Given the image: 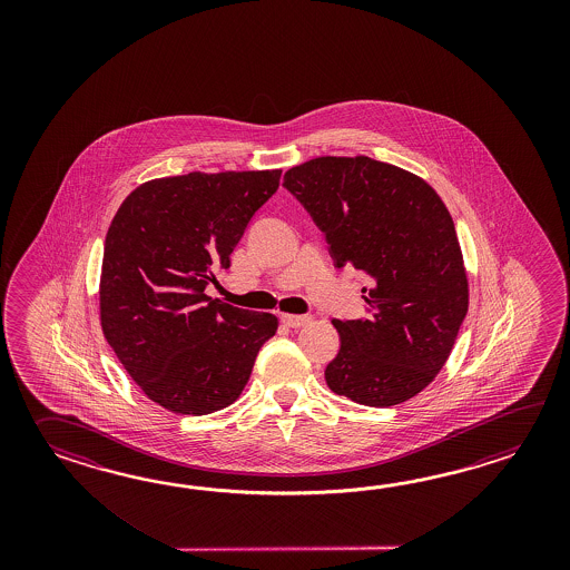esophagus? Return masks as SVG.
Listing matches in <instances>:
<instances>
[{
	"label": "esophagus",
	"instance_id": "obj_1",
	"mask_svg": "<svg viewBox=\"0 0 570 570\" xmlns=\"http://www.w3.org/2000/svg\"><path fill=\"white\" fill-rule=\"evenodd\" d=\"M281 322H283V324H285V326L303 327V326H307V324H312V315L283 314V315H281Z\"/></svg>",
	"mask_w": 570,
	"mask_h": 570
}]
</instances>
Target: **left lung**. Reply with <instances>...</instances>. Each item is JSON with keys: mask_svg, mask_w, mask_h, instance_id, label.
<instances>
[{"mask_svg": "<svg viewBox=\"0 0 570 570\" xmlns=\"http://www.w3.org/2000/svg\"><path fill=\"white\" fill-rule=\"evenodd\" d=\"M283 187L326 236L336 267H354L366 317L334 320L340 351L327 387L371 407L397 405L432 383L469 309L454 222L420 177L368 157H320Z\"/></svg>", "mask_w": 570, "mask_h": 570, "instance_id": "obj_1", "label": "left lung"}]
</instances>
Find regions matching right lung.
Returning a JSON list of instances; mask_svg holds the SVG:
<instances>
[{
  "mask_svg": "<svg viewBox=\"0 0 570 570\" xmlns=\"http://www.w3.org/2000/svg\"><path fill=\"white\" fill-rule=\"evenodd\" d=\"M281 170L187 173L136 187L111 219L101 330L148 400L206 415L238 400L277 317L207 297Z\"/></svg>",
  "mask_w": 570,
  "mask_h": 570,
  "instance_id": "right-lung-1",
  "label": "right lung"
}]
</instances>
